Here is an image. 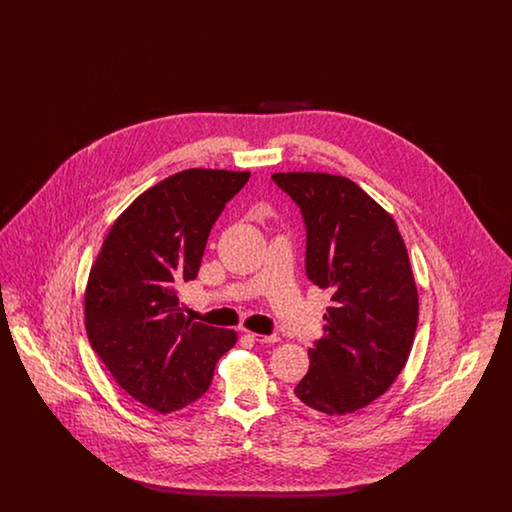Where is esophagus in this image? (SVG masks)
Instances as JSON below:
<instances>
[{
    "instance_id": "esophagus-1",
    "label": "esophagus",
    "mask_w": 512,
    "mask_h": 512,
    "mask_svg": "<svg viewBox=\"0 0 512 512\" xmlns=\"http://www.w3.org/2000/svg\"><path fill=\"white\" fill-rule=\"evenodd\" d=\"M247 336L251 338L253 341H257V343H276V341L280 340L276 334H255V332H247Z\"/></svg>"
}]
</instances>
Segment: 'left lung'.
<instances>
[{"label": "left lung", "instance_id": "8db88e82", "mask_svg": "<svg viewBox=\"0 0 512 512\" xmlns=\"http://www.w3.org/2000/svg\"><path fill=\"white\" fill-rule=\"evenodd\" d=\"M272 180L301 211L307 278L332 290L324 338L293 391L318 413H355L390 390L411 353L418 295L407 247L395 220L349 178L276 172Z\"/></svg>", "mask_w": 512, "mask_h": 512}]
</instances>
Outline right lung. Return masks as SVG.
Returning a JSON list of instances; mask_svg holds the SVG:
<instances>
[{
	"instance_id": "right-lung-1",
	"label": "right lung",
	"mask_w": 512,
	"mask_h": 512,
	"mask_svg": "<svg viewBox=\"0 0 512 512\" xmlns=\"http://www.w3.org/2000/svg\"><path fill=\"white\" fill-rule=\"evenodd\" d=\"M249 172L190 169L136 197L111 226L84 299L92 349L119 386L157 413L209 390L236 332L192 322L178 288L195 280L209 232Z\"/></svg>"
}]
</instances>
